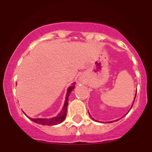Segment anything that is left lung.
<instances>
[{"mask_svg": "<svg viewBox=\"0 0 152 152\" xmlns=\"http://www.w3.org/2000/svg\"><path fill=\"white\" fill-rule=\"evenodd\" d=\"M136 95H137V94H136ZM136 95H135V98H136ZM134 100H135V99H134ZM93 119H94V118H93ZM110 122H111V121H110ZM111 122H113V121H111Z\"/></svg>", "mask_w": 152, "mask_h": 152, "instance_id": "obj_1", "label": "left lung"}]
</instances>
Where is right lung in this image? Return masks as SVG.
<instances>
[{"mask_svg": "<svg viewBox=\"0 0 152 152\" xmlns=\"http://www.w3.org/2000/svg\"><path fill=\"white\" fill-rule=\"evenodd\" d=\"M74 86H71L68 88L67 94H66V101L65 104H64V107H63L62 111L56 117H53L50 118H32L31 117H28L32 121L35 122V123L41 125H47V126H53V125H56L58 124L61 123L63 121H64L66 116V113H67V106L69 104V96L70 95L71 92L74 89Z\"/></svg>", "mask_w": 152, "mask_h": 152, "instance_id": "right-lung-1", "label": "right lung"}]
</instances>
